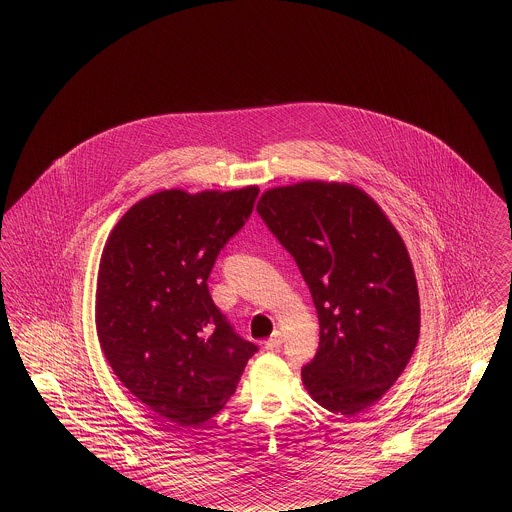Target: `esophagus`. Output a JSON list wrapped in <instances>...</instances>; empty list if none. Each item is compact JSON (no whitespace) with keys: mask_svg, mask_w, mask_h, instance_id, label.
I'll return each instance as SVG.
<instances>
[{"mask_svg":"<svg viewBox=\"0 0 512 512\" xmlns=\"http://www.w3.org/2000/svg\"><path fill=\"white\" fill-rule=\"evenodd\" d=\"M282 343H284V334H282L280 330H274V334L268 338L265 347H267V349H278Z\"/></svg>","mask_w":512,"mask_h":512,"instance_id":"obj_1","label":"esophagus"}]
</instances>
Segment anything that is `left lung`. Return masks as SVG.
I'll return each mask as SVG.
<instances>
[{"label": "left lung", "instance_id": "left-lung-1", "mask_svg": "<svg viewBox=\"0 0 512 512\" xmlns=\"http://www.w3.org/2000/svg\"><path fill=\"white\" fill-rule=\"evenodd\" d=\"M257 213L317 307L320 341L301 368L305 388L332 413H363L401 376L420 334L407 247L378 203L349 184L274 188Z\"/></svg>", "mask_w": 512, "mask_h": 512}]
</instances>
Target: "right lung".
Instances as JSON below:
<instances>
[{
    "label": "right lung",
    "instance_id": "right-lung-1",
    "mask_svg": "<svg viewBox=\"0 0 512 512\" xmlns=\"http://www.w3.org/2000/svg\"><path fill=\"white\" fill-rule=\"evenodd\" d=\"M259 188L165 190L132 205L99 263L96 324L124 388L174 428L201 426L234 395L257 345L236 334L207 280Z\"/></svg>",
    "mask_w": 512,
    "mask_h": 512
}]
</instances>
